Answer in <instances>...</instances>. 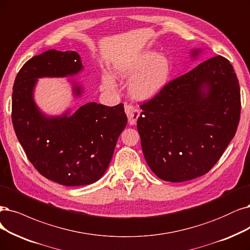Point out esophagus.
Returning a JSON list of instances; mask_svg holds the SVG:
<instances>
[{
    "instance_id": "34e87169",
    "label": "esophagus",
    "mask_w": 250,
    "mask_h": 250,
    "mask_svg": "<svg viewBox=\"0 0 250 250\" xmlns=\"http://www.w3.org/2000/svg\"><path fill=\"white\" fill-rule=\"evenodd\" d=\"M125 113L127 115V118H128V124L130 125H135L137 123V119L138 117H139V110L136 109L133 105L131 104H125Z\"/></svg>"
}]
</instances>
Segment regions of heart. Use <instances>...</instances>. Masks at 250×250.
<instances>
[{
    "instance_id": "obj_1",
    "label": "heart",
    "mask_w": 250,
    "mask_h": 250,
    "mask_svg": "<svg viewBox=\"0 0 250 250\" xmlns=\"http://www.w3.org/2000/svg\"><path fill=\"white\" fill-rule=\"evenodd\" d=\"M115 74L122 78H133L130 82L131 95L138 100H149L159 95L167 84L171 75V63L161 54L146 50L135 58L115 67ZM103 85L112 89L115 81L110 75H104Z\"/></svg>"
}]
</instances>
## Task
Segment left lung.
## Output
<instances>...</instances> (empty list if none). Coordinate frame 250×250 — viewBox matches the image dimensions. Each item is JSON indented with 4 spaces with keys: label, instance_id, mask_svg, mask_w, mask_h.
<instances>
[{
    "label": "left lung",
    "instance_id": "1",
    "mask_svg": "<svg viewBox=\"0 0 250 250\" xmlns=\"http://www.w3.org/2000/svg\"><path fill=\"white\" fill-rule=\"evenodd\" d=\"M140 108L137 127L149 168L165 181H188L208 173L236 134L238 78L217 55L171 80Z\"/></svg>",
    "mask_w": 250,
    "mask_h": 250
}]
</instances>
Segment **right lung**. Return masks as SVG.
Wrapping results in <instances>:
<instances>
[{"label": "right lung", "mask_w": 250, "mask_h": 250, "mask_svg": "<svg viewBox=\"0 0 250 250\" xmlns=\"http://www.w3.org/2000/svg\"><path fill=\"white\" fill-rule=\"evenodd\" d=\"M82 68L77 52L50 49L23 64L12 92V124L27 159L44 177L67 187L103 176L127 122L124 104L87 103L71 116L68 111L58 117L40 112L33 98L37 78L72 76ZM73 90L82 92L76 84Z\"/></svg>", "instance_id": "add662e5"}]
</instances>
